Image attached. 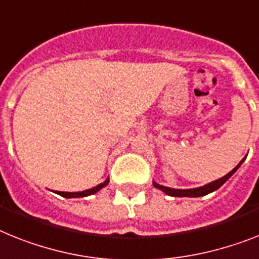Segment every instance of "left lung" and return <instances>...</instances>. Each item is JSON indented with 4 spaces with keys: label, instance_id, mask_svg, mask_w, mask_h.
Here are the masks:
<instances>
[{
    "label": "left lung",
    "instance_id": "1",
    "mask_svg": "<svg viewBox=\"0 0 259 259\" xmlns=\"http://www.w3.org/2000/svg\"><path fill=\"white\" fill-rule=\"evenodd\" d=\"M245 160H246V156H245L240 163H238V165H237L234 169L230 170L228 175H225V176L221 177V179H217V180L211 181V183L205 184V185H202V187L192 188V189H175V188H168V187H164V185H160V184H157L156 181H153V187L160 189V191H163L164 193L168 194V196H173V197H201V196L211 193V192L217 191L219 188H221L222 185H224V184L229 180L230 177L237 172V169L240 168L241 164H242Z\"/></svg>",
    "mask_w": 259,
    "mask_h": 259
}]
</instances>
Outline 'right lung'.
Instances as JSON below:
<instances>
[{
	"label": "right lung",
	"instance_id": "obj_1",
	"mask_svg": "<svg viewBox=\"0 0 259 259\" xmlns=\"http://www.w3.org/2000/svg\"><path fill=\"white\" fill-rule=\"evenodd\" d=\"M110 183V179L107 177L106 180L103 183H100L99 185H96V187L91 188V189H86V191L83 192H55L57 194L62 196V197H66V198H78V197H87V196H91V194H95L96 192H99L102 188L107 187Z\"/></svg>",
	"mask_w": 259,
	"mask_h": 259
}]
</instances>
